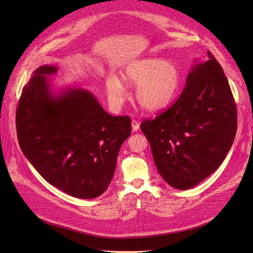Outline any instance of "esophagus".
Returning a JSON list of instances; mask_svg holds the SVG:
<instances>
[{"label": "esophagus", "instance_id": "esophagus-1", "mask_svg": "<svg viewBox=\"0 0 253 253\" xmlns=\"http://www.w3.org/2000/svg\"><path fill=\"white\" fill-rule=\"evenodd\" d=\"M131 125H132V129H133L134 131H137L139 129V122L136 121V120H134V119H132Z\"/></svg>", "mask_w": 253, "mask_h": 253}]
</instances>
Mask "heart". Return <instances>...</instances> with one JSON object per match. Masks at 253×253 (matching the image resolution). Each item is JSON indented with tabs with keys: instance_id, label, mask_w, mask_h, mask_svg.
Returning a JSON list of instances; mask_svg holds the SVG:
<instances>
[{
	"instance_id": "heart-1",
	"label": "heart",
	"mask_w": 253,
	"mask_h": 253,
	"mask_svg": "<svg viewBox=\"0 0 253 253\" xmlns=\"http://www.w3.org/2000/svg\"><path fill=\"white\" fill-rule=\"evenodd\" d=\"M123 82L135 87V97L144 110L161 111L172 102L177 94L181 74L172 61L160 58H144L130 63L121 74ZM106 93L114 106L121 105L126 97L124 84L117 76L106 78Z\"/></svg>"
}]
</instances>
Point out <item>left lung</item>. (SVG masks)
Instances as JSON below:
<instances>
[{"label":"left lung","mask_w":253,"mask_h":253,"mask_svg":"<svg viewBox=\"0 0 253 253\" xmlns=\"http://www.w3.org/2000/svg\"><path fill=\"white\" fill-rule=\"evenodd\" d=\"M196 63L178 99L140 129L164 180L189 190L220 166L237 131V108L220 64L208 51Z\"/></svg>","instance_id":"1"}]
</instances>
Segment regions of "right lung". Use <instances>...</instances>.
<instances>
[{"mask_svg": "<svg viewBox=\"0 0 253 253\" xmlns=\"http://www.w3.org/2000/svg\"><path fill=\"white\" fill-rule=\"evenodd\" d=\"M54 65H42L23 89L16 112L20 148L42 177L70 196L93 199L111 183L128 116H111L87 90H51Z\"/></svg>", "mask_w": 253, "mask_h": 253, "instance_id": "1", "label": "right lung"}]
</instances>
